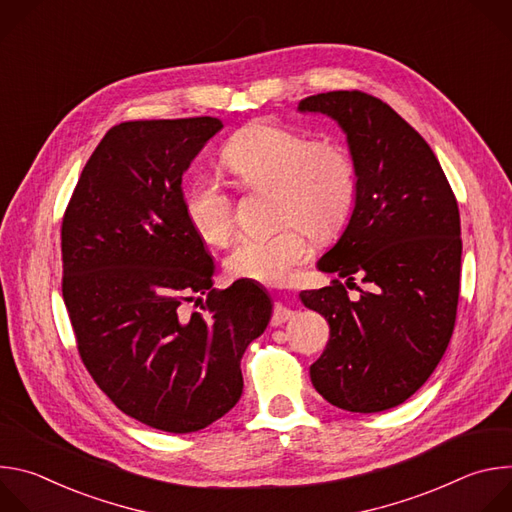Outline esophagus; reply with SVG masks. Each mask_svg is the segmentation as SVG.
<instances>
[{
	"instance_id": "esophagus-1",
	"label": "esophagus",
	"mask_w": 512,
	"mask_h": 512,
	"mask_svg": "<svg viewBox=\"0 0 512 512\" xmlns=\"http://www.w3.org/2000/svg\"><path fill=\"white\" fill-rule=\"evenodd\" d=\"M294 310H289L287 306H283V304H277L275 308H273V316H271V326H281V324H285L287 320H291L294 318Z\"/></svg>"
}]
</instances>
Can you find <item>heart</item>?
<instances>
[{
	"mask_svg": "<svg viewBox=\"0 0 512 512\" xmlns=\"http://www.w3.org/2000/svg\"><path fill=\"white\" fill-rule=\"evenodd\" d=\"M223 168L243 186L271 190L277 225L241 235L227 259L235 277L277 285L287 281L310 253V231L330 235L348 216L356 196V166L340 143L314 141L300 129L275 121L241 127L221 152ZM184 212L196 235L223 245L235 229V202L212 178H194L184 190Z\"/></svg>",
	"mask_w": 512,
	"mask_h": 512,
	"instance_id": "obj_1",
	"label": "heart"
}]
</instances>
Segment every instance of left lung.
<instances>
[{
	"mask_svg": "<svg viewBox=\"0 0 512 512\" xmlns=\"http://www.w3.org/2000/svg\"><path fill=\"white\" fill-rule=\"evenodd\" d=\"M298 109L336 119L356 166L350 223L318 261L336 279L300 294L330 324L310 379L340 409L385 411L429 379L450 344L462 263L458 202L427 141L381 99L330 91ZM354 286L361 298L350 301Z\"/></svg>",
	"mask_w": 512,
	"mask_h": 512,
	"instance_id": "left-lung-1",
	"label": "left lung"
}]
</instances>
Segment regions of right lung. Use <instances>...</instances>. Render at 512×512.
<instances>
[{
    "mask_svg": "<svg viewBox=\"0 0 512 512\" xmlns=\"http://www.w3.org/2000/svg\"><path fill=\"white\" fill-rule=\"evenodd\" d=\"M216 117L111 127L64 210L62 298L85 369L129 417L192 433L243 393L241 358L271 318L265 289H214V263L184 212L182 174ZM193 312L187 304L196 296Z\"/></svg>",
    "mask_w": 512,
    "mask_h": 512,
    "instance_id": "obj_1",
    "label": "right lung"
}]
</instances>
